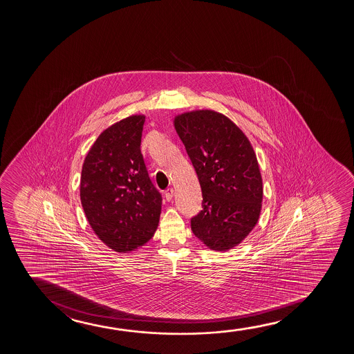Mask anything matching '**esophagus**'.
<instances>
[{
    "mask_svg": "<svg viewBox=\"0 0 354 354\" xmlns=\"http://www.w3.org/2000/svg\"><path fill=\"white\" fill-rule=\"evenodd\" d=\"M165 198H167V201H171V198H173V196H174V189H168L167 191H165Z\"/></svg>",
    "mask_w": 354,
    "mask_h": 354,
    "instance_id": "obj_1",
    "label": "esophagus"
}]
</instances>
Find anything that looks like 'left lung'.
<instances>
[{
	"instance_id": "8db88e82",
	"label": "left lung",
	"mask_w": 354,
	"mask_h": 354,
	"mask_svg": "<svg viewBox=\"0 0 354 354\" xmlns=\"http://www.w3.org/2000/svg\"><path fill=\"white\" fill-rule=\"evenodd\" d=\"M202 189V210L191 218L194 236L212 250L236 247L257 223L262 179L250 141L223 113L212 110L175 117Z\"/></svg>"
}]
</instances>
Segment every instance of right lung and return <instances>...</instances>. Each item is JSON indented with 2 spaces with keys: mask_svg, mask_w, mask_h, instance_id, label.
<instances>
[{
  "mask_svg": "<svg viewBox=\"0 0 354 354\" xmlns=\"http://www.w3.org/2000/svg\"><path fill=\"white\" fill-rule=\"evenodd\" d=\"M145 116L133 115L97 136L83 162L80 196L88 223L112 250L128 252L153 237L162 196L140 144Z\"/></svg>",
  "mask_w": 354,
  "mask_h": 354,
  "instance_id": "add662e5",
  "label": "right lung"
}]
</instances>
